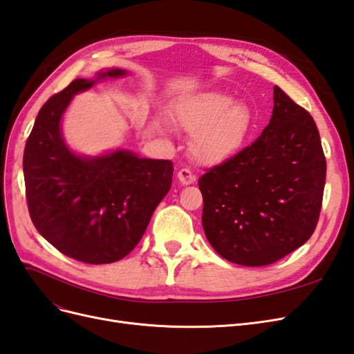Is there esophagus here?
<instances>
[{"label": "esophagus", "mask_w": 354, "mask_h": 354, "mask_svg": "<svg viewBox=\"0 0 354 354\" xmlns=\"http://www.w3.org/2000/svg\"><path fill=\"white\" fill-rule=\"evenodd\" d=\"M177 178L180 180L181 185H186V186L195 183V181H196V176L192 173L189 168H181L177 173Z\"/></svg>", "instance_id": "obj_1"}]
</instances>
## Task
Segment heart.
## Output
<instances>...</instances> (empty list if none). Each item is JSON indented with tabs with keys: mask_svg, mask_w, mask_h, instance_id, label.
Segmentation results:
<instances>
[{
	"mask_svg": "<svg viewBox=\"0 0 354 354\" xmlns=\"http://www.w3.org/2000/svg\"><path fill=\"white\" fill-rule=\"evenodd\" d=\"M226 93H205L186 100L178 108V120L186 130L198 136L195 149L208 162H220L236 153L254 127L252 112L234 104Z\"/></svg>",
	"mask_w": 354,
	"mask_h": 354,
	"instance_id": "obj_1",
	"label": "heart"
}]
</instances>
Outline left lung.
Listing matches in <instances>:
<instances>
[{
  "label": "left lung",
  "mask_w": 354,
  "mask_h": 354,
  "mask_svg": "<svg viewBox=\"0 0 354 354\" xmlns=\"http://www.w3.org/2000/svg\"><path fill=\"white\" fill-rule=\"evenodd\" d=\"M273 102L261 136L198 180L205 236L241 266L272 264L299 248L322 208L326 159L317 127L277 85Z\"/></svg>",
  "instance_id": "obj_1"
}]
</instances>
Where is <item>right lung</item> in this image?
<instances>
[{
    "instance_id": "1",
    "label": "right lung",
    "mask_w": 354,
    "mask_h": 354,
    "mask_svg": "<svg viewBox=\"0 0 354 354\" xmlns=\"http://www.w3.org/2000/svg\"><path fill=\"white\" fill-rule=\"evenodd\" d=\"M125 71L72 81L39 109L24 153L32 223L62 254L87 264L124 259L140 242L158 203L173 183V162L116 151L97 158L72 153L60 133L62 115L77 93Z\"/></svg>"
}]
</instances>
